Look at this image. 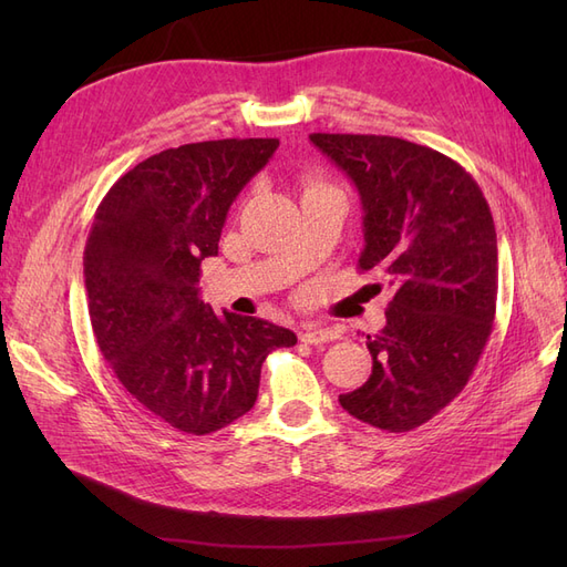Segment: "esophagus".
<instances>
[{
  "instance_id": "1",
  "label": "esophagus",
  "mask_w": 567,
  "mask_h": 567,
  "mask_svg": "<svg viewBox=\"0 0 567 567\" xmlns=\"http://www.w3.org/2000/svg\"><path fill=\"white\" fill-rule=\"evenodd\" d=\"M338 333L331 329H321V326H307V329L300 333V340L307 342V346H323V342L336 340Z\"/></svg>"
}]
</instances>
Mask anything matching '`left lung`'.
I'll use <instances>...</instances> for the list:
<instances>
[{
    "mask_svg": "<svg viewBox=\"0 0 567 567\" xmlns=\"http://www.w3.org/2000/svg\"><path fill=\"white\" fill-rule=\"evenodd\" d=\"M357 186L364 210L359 269L398 293L367 336L369 381L338 402L390 433L431 421L466 388L496 312V231L477 182L456 161L383 134H310Z\"/></svg>",
    "mask_w": 567,
    "mask_h": 567,
    "instance_id": "1",
    "label": "left lung"
}]
</instances>
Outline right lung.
I'll return each instance as SVG.
<instances>
[{"mask_svg":"<svg viewBox=\"0 0 567 567\" xmlns=\"http://www.w3.org/2000/svg\"><path fill=\"white\" fill-rule=\"evenodd\" d=\"M279 140H217L156 153L101 200L84 248L99 350L163 423L208 435L252 409L267 354L296 346L284 326L200 300V262Z\"/></svg>","mask_w":567,"mask_h":567,"instance_id":"1","label":"right lung"}]
</instances>
